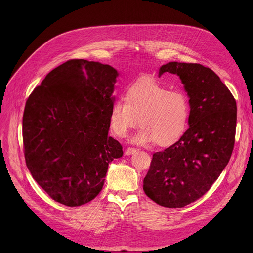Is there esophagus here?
Returning a JSON list of instances; mask_svg holds the SVG:
<instances>
[{"label":"esophagus","instance_id":"esophagus-1","mask_svg":"<svg viewBox=\"0 0 253 253\" xmlns=\"http://www.w3.org/2000/svg\"><path fill=\"white\" fill-rule=\"evenodd\" d=\"M135 152H136V149H134V148H127L125 150V155L130 156V155H133Z\"/></svg>","mask_w":253,"mask_h":253}]
</instances>
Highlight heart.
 Returning a JSON list of instances; mask_svg holds the SVG:
<instances>
[{"mask_svg": "<svg viewBox=\"0 0 253 253\" xmlns=\"http://www.w3.org/2000/svg\"><path fill=\"white\" fill-rule=\"evenodd\" d=\"M189 117V99L183 92L169 90L154 79L140 78L127 87L125 100L119 98L113 102L109 125L117 136L123 138L139 118L141 126L130 141L135 144L157 141L166 147L182 136Z\"/></svg>", "mask_w": 253, "mask_h": 253, "instance_id": "heart-1", "label": "heart"}]
</instances>
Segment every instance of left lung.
<instances>
[{
  "label": "left lung",
  "instance_id": "left-lung-1",
  "mask_svg": "<svg viewBox=\"0 0 253 253\" xmlns=\"http://www.w3.org/2000/svg\"><path fill=\"white\" fill-rule=\"evenodd\" d=\"M177 75L190 104L189 129L178 141L153 155L143 191L157 204L184 207L202 197L228 165L234 149L237 105L209 68L171 61L159 69Z\"/></svg>",
  "mask_w": 253,
  "mask_h": 253
}]
</instances>
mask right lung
<instances>
[{
	"instance_id": "obj_1",
	"label": "right lung",
	"mask_w": 253,
	"mask_h": 253,
	"mask_svg": "<svg viewBox=\"0 0 253 253\" xmlns=\"http://www.w3.org/2000/svg\"><path fill=\"white\" fill-rule=\"evenodd\" d=\"M119 73L109 64L72 59L51 71L25 103L24 157L52 199L81 206L102 190L109 164L123 156L109 136Z\"/></svg>"
}]
</instances>
